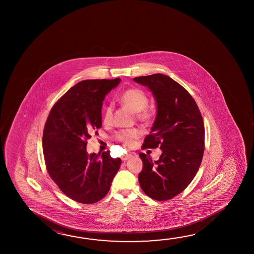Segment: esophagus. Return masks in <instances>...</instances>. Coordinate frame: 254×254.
Returning a JSON list of instances; mask_svg holds the SVG:
<instances>
[{
    "instance_id": "34e87169",
    "label": "esophagus",
    "mask_w": 254,
    "mask_h": 254,
    "mask_svg": "<svg viewBox=\"0 0 254 254\" xmlns=\"http://www.w3.org/2000/svg\"><path fill=\"white\" fill-rule=\"evenodd\" d=\"M135 156H136V154L135 153L128 154V155H126L123 159H124V160H127L129 158H131L132 157H135Z\"/></svg>"
}]
</instances>
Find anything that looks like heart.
<instances>
[{"label":"heart","instance_id":"b5f03b06","mask_svg":"<svg viewBox=\"0 0 254 254\" xmlns=\"http://www.w3.org/2000/svg\"><path fill=\"white\" fill-rule=\"evenodd\" d=\"M121 102L127 108L133 113H137V119L141 121H149L153 118L154 113L147 107L149 99L145 93L138 88H128L121 94ZM113 120V108L106 106L104 108L103 122L110 124ZM141 136V132L138 129L121 130L116 134L117 140L124 145L132 146L134 141Z\"/></svg>","mask_w":254,"mask_h":254}]
</instances>
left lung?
I'll use <instances>...</instances> for the list:
<instances>
[{
  "mask_svg": "<svg viewBox=\"0 0 254 254\" xmlns=\"http://www.w3.org/2000/svg\"><path fill=\"white\" fill-rule=\"evenodd\" d=\"M133 80L150 88L158 109L141 149L162 150L157 161L139 154L143 167L138 180L146 195L167 201L183 192L198 171L204 150V121L191 95L167 75L156 73Z\"/></svg>",
  "mask_w": 254,
  "mask_h": 254,
  "instance_id": "left-lung-1",
  "label": "left lung"
}]
</instances>
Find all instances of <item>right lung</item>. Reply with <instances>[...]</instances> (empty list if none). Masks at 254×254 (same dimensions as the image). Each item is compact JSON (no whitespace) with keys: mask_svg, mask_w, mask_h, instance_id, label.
<instances>
[{"mask_svg":"<svg viewBox=\"0 0 254 254\" xmlns=\"http://www.w3.org/2000/svg\"><path fill=\"white\" fill-rule=\"evenodd\" d=\"M121 79H86L71 87L50 110L43 129L46 168L63 193L81 204H94L108 193L121 167L110 151L87 152L88 138L102 127L104 97Z\"/></svg>","mask_w":254,"mask_h":254,"instance_id":"1","label":"right lung"}]
</instances>
